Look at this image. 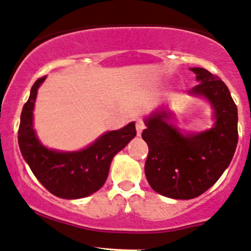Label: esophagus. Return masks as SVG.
Wrapping results in <instances>:
<instances>
[{
  "mask_svg": "<svg viewBox=\"0 0 251 251\" xmlns=\"http://www.w3.org/2000/svg\"><path fill=\"white\" fill-rule=\"evenodd\" d=\"M144 128H146V124H144V121L142 120V119H137V121H136L137 134H138V136H141L142 131H143Z\"/></svg>",
  "mask_w": 251,
  "mask_h": 251,
  "instance_id": "esophagus-1",
  "label": "esophagus"
}]
</instances>
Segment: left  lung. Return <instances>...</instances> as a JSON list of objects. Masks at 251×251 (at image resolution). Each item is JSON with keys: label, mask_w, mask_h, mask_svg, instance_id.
<instances>
[{"label": "left lung", "mask_w": 251, "mask_h": 251, "mask_svg": "<svg viewBox=\"0 0 251 251\" xmlns=\"http://www.w3.org/2000/svg\"><path fill=\"white\" fill-rule=\"evenodd\" d=\"M200 81L189 94L204 96L215 110L214 127L200 134H181L166 112L147 119L142 137L149 147L144 166L148 183L166 197L190 200L213 186L230 165L238 143V110L218 75L191 68Z\"/></svg>", "instance_id": "8db88e82"}]
</instances>
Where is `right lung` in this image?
<instances>
[{
  "label": "right lung",
  "mask_w": 251,
  "mask_h": 251,
  "mask_svg": "<svg viewBox=\"0 0 251 251\" xmlns=\"http://www.w3.org/2000/svg\"><path fill=\"white\" fill-rule=\"evenodd\" d=\"M46 75L37 79L20 117L18 142L31 171L49 192L60 199H83L103 186L113 157L136 136L134 123L100 137L86 149L60 152L47 149L37 139L32 126V110L37 90Z\"/></svg>",
  "instance_id": "obj_1"
}]
</instances>
